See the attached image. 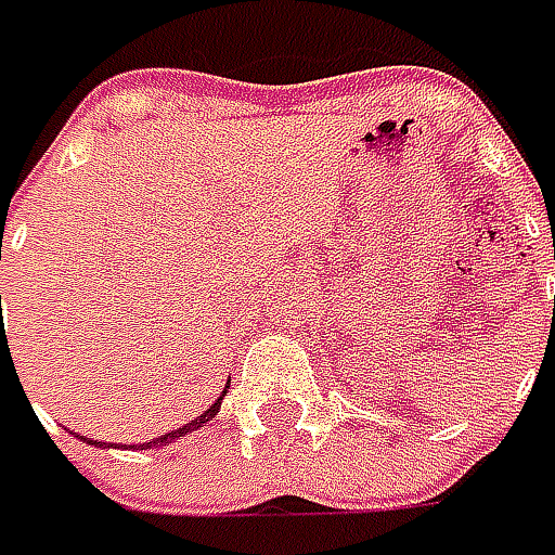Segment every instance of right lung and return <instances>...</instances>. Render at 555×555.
I'll return each instance as SVG.
<instances>
[{"instance_id":"add662e5","label":"right lung","mask_w":555,"mask_h":555,"mask_svg":"<svg viewBox=\"0 0 555 555\" xmlns=\"http://www.w3.org/2000/svg\"><path fill=\"white\" fill-rule=\"evenodd\" d=\"M0 300H2V297H0ZM224 397H228V385H224V390L219 393V399L212 402L210 409H207L204 414H197L192 424L180 426V429H170V433H165V436H158V439H153V441H141V444H134V448H138V451H146V448H162V444H170V441L183 439V436H189V433H195V429H201V426H207L212 417L219 414V409H222ZM83 441H87V439H83ZM89 444H95V448H114V444H107V441H89Z\"/></svg>"}]
</instances>
